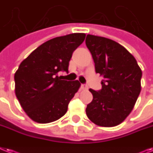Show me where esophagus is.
Wrapping results in <instances>:
<instances>
[{
	"label": "esophagus",
	"mask_w": 153,
	"mask_h": 153,
	"mask_svg": "<svg viewBox=\"0 0 153 153\" xmlns=\"http://www.w3.org/2000/svg\"><path fill=\"white\" fill-rule=\"evenodd\" d=\"M81 89H82V90H86V89H88V85H85V84H82Z\"/></svg>",
	"instance_id": "34e87169"
}]
</instances>
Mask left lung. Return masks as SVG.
Wrapping results in <instances>:
<instances>
[{"instance_id": "8db88e82", "label": "left lung", "mask_w": 153, "mask_h": 153, "mask_svg": "<svg viewBox=\"0 0 153 153\" xmlns=\"http://www.w3.org/2000/svg\"><path fill=\"white\" fill-rule=\"evenodd\" d=\"M85 45L96 72L103 77L101 89H89L93 100L85 109L86 115L97 126H117L130 115L140 94L141 68L134 57L115 41L88 34Z\"/></svg>"}]
</instances>
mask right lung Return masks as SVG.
<instances>
[{
    "mask_svg": "<svg viewBox=\"0 0 153 153\" xmlns=\"http://www.w3.org/2000/svg\"><path fill=\"white\" fill-rule=\"evenodd\" d=\"M85 34L74 33L47 41L22 61L15 73L16 97L32 120L48 123L68 111V104L80 87L78 80H62L68 72L72 53Z\"/></svg>",
    "mask_w": 153,
    "mask_h": 153,
    "instance_id": "obj_1",
    "label": "right lung"
}]
</instances>
